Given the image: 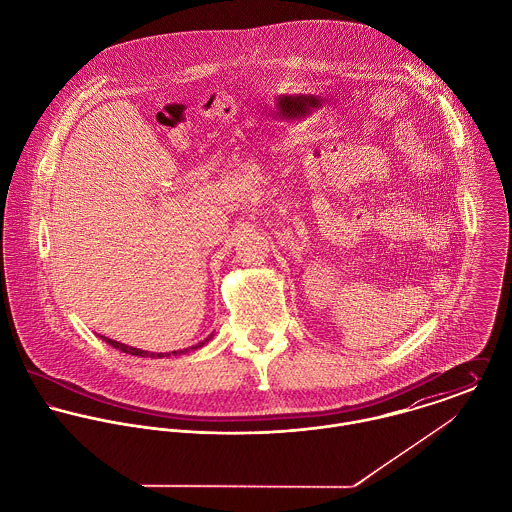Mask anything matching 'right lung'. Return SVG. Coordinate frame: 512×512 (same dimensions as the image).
Listing matches in <instances>:
<instances>
[{
    "instance_id": "add662e5",
    "label": "right lung",
    "mask_w": 512,
    "mask_h": 512,
    "mask_svg": "<svg viewBox=\"0 0 512 512\" xmlns=\"http://www.w3.org/2000/svg\"><path fill=\"white\" fill-rule=\"evenodd\" d=\"M213 335H209L205 341H201L199 345H195V347H191L193 351L195 349H199V347H203L205 343H209V339H211ZM108 345H112L114 349H118V351H122V353H128V355H136V357H157V359H161V357H169L167 353H157V355H153V353H147V351H142V349H134V347H128V345H124V343H118V341H112V339H108V337H102ZM189 349H185V351H173V355H181V353H187Z\"/></svg>"
}]
</instances>
